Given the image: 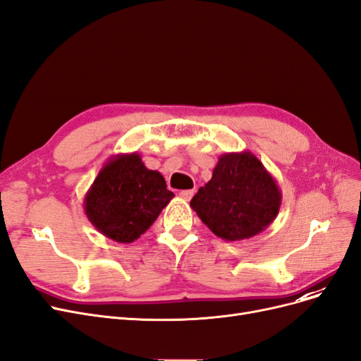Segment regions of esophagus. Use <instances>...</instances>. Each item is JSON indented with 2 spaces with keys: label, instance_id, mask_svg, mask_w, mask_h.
Instances as JSON below:
<instances>
[{
  "label": "esophagus",
  "instance_id": "1",
  "mask_svg": "<svg viewBox=\"0 0 361 361\" xmlns=\"http://www.w3.org/2000/svg\"><path fill=\"white\" fill-rule=\"evenodd\" d=\"M178 195L181 199H184V201H190L192 196L195 195V190L193 189L192 190H181Z\"/></svg>",
  "mask_w": 361,
  "mask_h": 361
}]
</instances>
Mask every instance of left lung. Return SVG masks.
<instances>
[{"label":"left lung","mask_w":361,"mask_h":361,"mask_svg":"<svg viewBox=\"0 0 361 361\" xmlns=\"http://www.w3.org/2000/svg\"><path fill=\"white\" fill-rule=\"evenodd\" d=\"M281 201L276 180L245 150L219 157L211 180L197 190L190 207L219 238L243 241L268 228Z\"/></svg>","instance_id":"1"}]
</instances>
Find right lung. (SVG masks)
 Masks as SVG:
<instances>
[{
  "label": "right lung",
  "instance_id": "1",
  "mask_svg": "<svg viewBox=\"0 0 361 361\" xmlns=\"http://www.w3.org/2000/svg\"><path fill=\"white\" fill-rule=\"evenodd\" d=\"M173 193L164 176L145 168L135 153L106 160L85 196L89 221L104 236L130 244L156 221Z\"/></svg>",
  "mask_w": 361,
  "mask_h": 361
}]
</instances>
